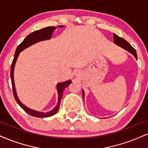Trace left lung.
<instances>
[{
	"mask_svg": "<svg viewBox=\"0 0 148 148\" xmlns=\"http://www.w3.org/2000/svg\"><path fill=\"white\" fill-rule=\"evenodd\" d=\"M113 39H114L113 42H114L115 45L119 46V47H122V48L125 49V50L128 51L129 52L133 54L134 56L136 58V59H137V53H136V50L132 47V46H131L130 43H128V42L125 40V39L122 38V37H120L119 36H118L116 34H114V33H113ZM82 95L84 99L85 93L84 90L82 91Z\"/></svg>",
	"mask_w": 148,
	"mask_h": 148,
	"instance_id": "8db88e82",
	"label": "left lung"
}]
</instances>
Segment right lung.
<instances>
[{
	"mask_svg": "<svg viewBox=\"0 0 148 148\" xmlns=\"http://www.w3.org/2000/svg\"><path fill=\"white\" fill-rule=\"evenodd\" d=\"M58 27H60L62 28V25H58ZM56 29V28L54 26H49V27H46V28H42V29L36 30V31H34L32 33L29 34L23 40V41L18 46L17 48L16 49V51L14 53V57L13 59L12 63L11 65V69H10V76H11V81H12V90H13V95H14V99L16 101V102L20 106L23 108L24 111L26 112L27 113L32 115V116L37 117V118H47V117H50L52 115H55L57 113L58 111L59 110L60 105V101L62 99V94H63V92L64 88H67L69 84H71L72 81H67L65 82L62 83H59L57 84V90H58V102L56 106L51 110V111L47 112V113H42V112H39L34 111V110L30 109V108H28L22 103L21 101L18 99L17 95H16V90H15V86H14V68L15 63H16V61L17 60L18 55H19L20 52H21L22 51L24 50L25 48H28L30 46L34 45V44L37 43V42L43 41V40H49V39L51 38L53 32L54 31V30Z\"/></svg>",
	"mask_w": 148,
	"mask_h": 148,
	"instance_id": "obj_1",
	"label": "right lung"
}]
</instances>
